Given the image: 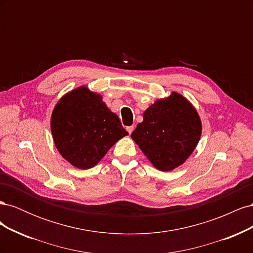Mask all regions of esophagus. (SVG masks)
I'll return each instance as SVG.
<instances>
[{
    "mask_svg": "<svg viewBox=\"0 0 253 253\" xmlns=\"http://www.w3.org/2000/svg\"><path fill=\"white\" fill-rule=\"evenodd\" d=\"M133 129H134V126H126V131L128 132V134H131V133L133 132Z\"/></svg>",
    "mask_w": 253,
    "mask_h": 253,
    "instance_id": "1",
    "label": "esophagus"
}]
</instances>
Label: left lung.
<instances>
[{"mask_svg": "<svg viewBox=\"0 0 253 253\" xmlns=\"http://www.w3.org/2000/svg\"><path fill=\"white\" fill-rule=\"evenodd\" d=\"M202 124L191 103L177 93L158 100L143 114L131 137L160 171L185 163L200 140Z\"/></svg>", "mask_w": 253, "mask_h": 253, "instance_id": "1", "label": "left lung"}]
</instances>
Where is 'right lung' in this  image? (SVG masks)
<instances>
[{
	"mask_svg": "<svg viewBox=\"0 0 253 253\" xmlns=\"http://www.w3.org/2000/svg\"><path fill=\"white\" fill-rule=\"evenodd\" d=\"M55 144L68 163L79 169L96 166L113 145L128 133L102 97L86 87L65 95L53 109L50 122Z\"/></svg>",
	"mask_w": 253,
	"mask_h": 253,
	"instance_id": "1",
	"label": "right lung"
}]
</instances>
